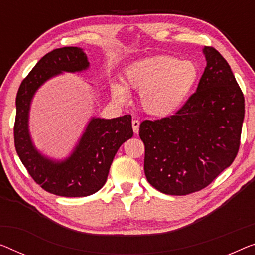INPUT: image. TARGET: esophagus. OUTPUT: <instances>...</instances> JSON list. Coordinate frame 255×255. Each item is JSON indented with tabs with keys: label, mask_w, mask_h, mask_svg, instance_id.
<instances>
[{
	"label": "esophagus",
	"mask_w": 255,
	"mask_h": 255,
	"mask_svg": "<svg viewBox=\"0 0 255 255\" xmlns=\"http://www.w3.org/2000/svg\"><path fill=\"white\" fill-rule=\"evenodd\" d=\"M131 125H132V130H134V132L136 135L138 134V129H139V121L134 119L131 121Z\"/></svg>",
	"instance_id": "esophagus-1"
}]
</instances>
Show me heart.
Returning a JSON list of instances; mask_svg holds the SVG:
<instances>
[{
	"label": "heart",
	"instance_id": "heart-1",
	"mask_svg": "<svg viewBox=\"0 0 255 255\" xmlns=\"http://www.w3.org/2000/svg\"><path fill=\"white\" fill-rule=\"evenodd\" d=\"M200 78L198 64L175 56L139 60L125 71L123 83L111 82V94L119 103L129 101L128 89L140 93L144 112L157 118L173 116L183 108Z\"/></svg>",
	"mask_w": 255,
	"mask_h": 255
}]
</instances>
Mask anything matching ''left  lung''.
Instances as JSON below:
<instances>
[{
    "label": "left lung",
    "mask_w": 255,
    "mask_h": 255,
    "mask_svg": "<svg viewBox=\"0 0 255 255\" xmlns=\"http://www.w3.org/2000/svg\"><path fill=\"white\" fill-rule=\"evenodd\" d=\"M206 67L197 91L175 115L145 120L144 173L162 193L184 196L207 187L236 158L245 115L244 96L219 51L204 47Z\"/></svg>",
    "instance_id": "left-lung-1"
}]
</instances>
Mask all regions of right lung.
<instances>
[{"instance_id": "1", "label": "right lung", "mask_w": 255, "mask_h": 255, "mask_svg": "<svg viewBox=\"0 0 255 255\" xmlns=\"http://www.w3.org/2000/svg\"><path fill=\"white\" fill-rule=\"evenodd\" d=\"M90 66L82 48L64 47L43 56L19 87L16 98L14 146L22 165L45 191L62 197H86L103 188L119 147L132 137L131 117H91L67 157L41 152L29 131V112L36 91L63 73H82Z\"/></svg>"}]
</instances>
